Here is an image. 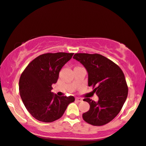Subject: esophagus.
<instances>
[{"label": "esophagus", "mask_w": 146, "mask_h": 146, "mask_svg": "<svg viewBox=\"0 0 146 146\" xmlns=\"http://www.w3.org/2000/svg\"><path fill=\"white\" fill-rule=\"evenodd\" d=\"M76 100L77 101H78V102H82V98H76Z\"/></svg>", "instance_id": "34e87169"}]
</instances>
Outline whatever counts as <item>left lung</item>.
<instances>
[{
  "instance_id": "left-lung-1",
  "label": "left lung",
  "mask_w": 146,
  "mask_h": 146,
  "mask_svg": "<svg viewBox=\"0 0 146 146\" xmlns=\"http://www.w3.org/2000/svg\"><path fill=\"white\" fill-rule=\"evenodd\" d=\"M84 65L88 73V86L99 97L98 102L90 98L84 101L90 110L82 115L86 122L103 126L115 119L128 96V86L121 68L99 54L76 53L73 57Z\"/></svg>"
}]
</instances>
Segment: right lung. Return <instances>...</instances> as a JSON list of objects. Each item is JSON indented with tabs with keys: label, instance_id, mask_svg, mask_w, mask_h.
Returning a JSON list of instances; mask_svg holds the SVG:
<instances>
[{
	"label": "right lung",
	"instance_id": "obj_1",
	"mask_svg": "<svg viewBox=\"0 0 146 146\" xmlns=\"http://www.w3.org/2000/svg\"><path fill=\"white\" fill-rule=\"evenodd\" d=\"M74 53L56 52L39 55L31 61L21 74L19 91L24 104L33 117L39 121L52 122L62 117L73 96H58L51 92L52 84L59 72Z\"/></svg>",
	"mask_w": 146,
	"mask_h": 146
}]
</instances>
